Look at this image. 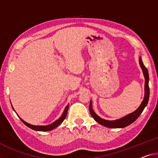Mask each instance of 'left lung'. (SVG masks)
I'll return each instance as SVG.
<instances>
[{"label":"left lung","mask_w":158,"mask_h":158,"mask_svg":"<svg viewBox=\"0 0 158 158\" xmlns=\"http://www.w3.org/2000/svg\"><path fill=\"white\" fill-rule=\"evenodd\" d=\"M139 63L141 67L143 70V75L145 76V97L143 100L141 104H140L139 107H138L136 110H135L134 112L131 114H129L124 116V117L120 118V119L115 120V121H108V120H104L103 118H101L100 117L96 114L94 112V111L92 108V102H89V112H90L91 116L94 118V119L97 122L99 123V124L104 126V127H108V128H124L127 126L130 125L131 123L137 119L138 116H139L141 113L143 111L144 108L146 106L148 102L149 99V95H150V89H149V74L148 71V69L145 66L143 63L141 58L139 59Z\"/></svg>","instance_id":"1"}]
</instances>
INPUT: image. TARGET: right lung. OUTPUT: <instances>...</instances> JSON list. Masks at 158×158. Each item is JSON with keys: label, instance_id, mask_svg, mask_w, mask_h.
<instances>
[{"label": "right lung", "instance_id": "add662e5", "mask_svg": "<svg viewBox=\"0 0 158 158\" xmlns=\"http://www.w3.org/2000/svg\"><path fill=\"white\" fill-rule=\"evenodd\" d=\"M69 105L66 106V107L65 108L64 111V113H63L62 116H60L59 119L54 121V122L52 123V124L48 125V126H34V125H31V124H30V123L25 122V121H23L21 118H20V120L27 126V127H28L29 128H31V129H33L35 131H51V130L54 129V128H56L57 127H59L60 123L64 121L65 117H66L68 110H69ZM13 110H14V109H13Z\"/></svg>", "mask_w": 158, "mask_h": 158}]
</instances>
